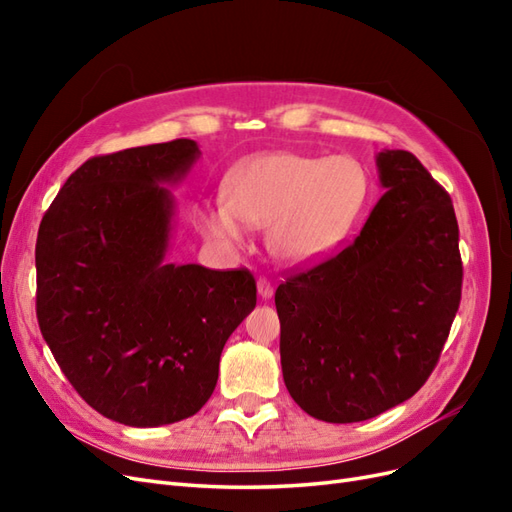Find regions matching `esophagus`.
<instances>
[{
  "label": "esophagus",
  "mask_w": 512,
  "mask_h": 512,
  "mask_svg": "<svg viewBox=\"0 0 512 512\" xmlns=\"http://www.w3.org/2000/svg\"><path fill=\"white\" fill-rule=\"evenodd\" d=\"M256 288H258V297L262 301H267V299L273 297V284L267 280V277H258Z\"/></svg>",
  "instance_id": "esophagus-1"
}]
</instances>
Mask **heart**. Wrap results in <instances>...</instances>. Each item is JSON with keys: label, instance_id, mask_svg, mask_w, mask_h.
<instances>
[{"label": "heart", "instance_id": "obj_1", "mask_svg": "<svg viewBox=\"0 0 512 512\" xmlns=\"http://www.w3.org/2000/svg\"><path fill=\"white\" fill-rule=\"evenodd\" d=\"M224 196L203 211L211 239L237 247L247 239V226H267L275 258L309 265L348 237L365 205L367 175L350 156L273 151L232 170Z\"/></svg>", "mask_w": 512, "mask_h": 512}]
</instances>
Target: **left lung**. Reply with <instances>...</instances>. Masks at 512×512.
<instances>
[{
  "mask_svg": "<svg viewBox=\"0 0 512 512\" xmlns=\"http://www.w3.org/2000/svg\"><path fill=\"white\" fill-rule=\"evenodd\" d=\"M386 190L342 250L275 290L282 374L318 421L359 423L410 399L461 301L455 209L410 151L376 156Z\"/></svg>",
  "mask_w": 512,
  "mask_h": 512,
  "instance_id": "1",
  "label": "left lung"
}]
</instances>
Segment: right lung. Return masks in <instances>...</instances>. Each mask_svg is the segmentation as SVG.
Masks as SVG:
<instances>
[{
  "mask_svg": "<svg viewBox=\"0 0 512 512\" xmlns=\"http://www.w3.org/2000/svg\"><path fill=\"white\" fill-rule=\"evenodd\" d=\"M190 138L87 160L44 213L36 316L87 404L130 427L183 421L218 384L226 339L256 307L247 269L166 262Z\"/></svg>",
  "mask_w": 512,
  "mask_h": 512,
  "instance_id": "obj_1",
  "label": "right lung"
}]
</instances>
